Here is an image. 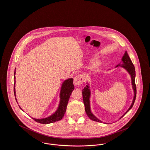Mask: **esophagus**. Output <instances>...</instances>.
<instances>
[{"label": "esophagus", "instance_id": "1", "mask_svg": "<svg viewBox=\"0 0 150 150\" xmlns=\"http://www.w3.org/2000/svg\"><path fill=\"white\" fill-rule=\"evenodd\" d=\"M84 81V77L81 75H79L75 76L74 79V83L76 86H80L83 84Z\"/></svg>", "mask_w": 150, "mask_h": 150}]
</instances>
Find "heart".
Masks as SVG:
<instances>
[{
	"label": "heart",
	"mask_w": 150,
	"mask_h": 150,
	"mask_svg": "<svg viewBox=\"0 0 150 150\" xmlns=\"http://www.w3.org/2000/svg\"><path fill=\"white\" fill-rule=\"evenodd\" d=\"M101 64L100 61L99 59H95L93 61V62L92 63V64L91 65V67L92 69H94L97 67H98L100 64Z\"/></svg>",
	"instance_id": "obj_1"
}]
</instances>
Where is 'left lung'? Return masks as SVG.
<instances>
[{"label": "left lung", "instance_id": "obj_1", "mask_svg": "<svg viewBox=\"0 0 150 150\" xmlns=\"http://www.w3.org/2000/svg\"><path fill=\"white\" fill-rule=\"evenodd\" d=\"M122 64H117L116 67H118L120 66L121 67H123L125 69L129 74H130L131 76V80H132V88L134 91V97L133 99L132 103L130 105V107L129 108L128 110L125 112V113L122 116L120 117V119L122 118L132 108L134 103L135 102L136 98V94H137V90H136V83H135V78H136V71H135V67L134 65L133 64L130 57L128 54V53L127 51H125L124 56L122 57ZM90 87L89 86V84L87 83V85L84 87V88L82 90V94H83V102L85 106V111H86V114L88 115L89 119L92 120L93 121H97V122H102V121L100 120L98 118H97L93 113L91 112V106H90V97H91V91L89 89ZM106 124V122H104Z\"/></svg>", "mask_w": 150, "mask_h": 150}]
</instances>
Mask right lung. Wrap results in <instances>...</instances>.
I'll use <instances>...</instances> for the list:
<instances>
[{"instance_id": "add662e5", "label": "right lung", "mask_w": 150, "mask_h": 150, "mask_svg": "<svg viewBox=\"0 0 150 150\" xmlns=\"http://www.w3.org/2000/svg\"><path fill=\"white\" fill-rule=\"evenodd\" d=\"M15 74H16V69L14 72V96L16 97V90H15ZM74 89V86L73 84V79H67L65 80L63 82L60 91V101L59 103V106L56 112L51 115L50 116L43 118V119H35L32 117L35 121L39 122L40 124H50L52 122H54L56 121H59L62 119L64 114L66 111V107L69 102V100L71 96L72 92ZM16 100L17 102V100L16 98ZM18 103V102H17ZM19 106V105H18ZM20 108L22 110L21 108L19 106Z\"/></svg>"}]
</instances>
